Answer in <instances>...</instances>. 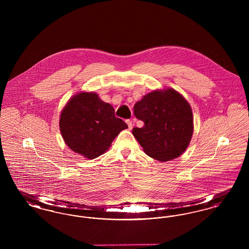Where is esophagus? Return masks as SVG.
<instances>
[{"instance_id": "1", "label": "esophagus", "mask_w": 249, "mask_h": 249, "mask_svg": "<svg viewBox=\"0 0 249 249\" xmlns=\"http://www.w3.org/2000/svg\"><path fill=\"white\" fill-rule=\"evenodd\" d=\"M126 123L128 124V128H129V130H131V129H132V121L130 120V119H127V120H126Z\"/></svg>"}]
</instances>
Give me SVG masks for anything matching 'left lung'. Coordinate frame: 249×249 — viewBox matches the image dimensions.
<instances>
[{
    "mask_svg": "<svg viewBox=\"0 0 249 249\" xmlns=\"http://www.w3.org/2000/svg\"><path fill=\"white\" fill-rule=\"evenodd\" d=\"M133 112L144 123L142 128H133L132 134L145 154L168 161L186 150L193 133V117L189 103L178 91L155 90L137 102Z\"/></svg>",
    "mask_w": 249,
    "mask_h": 249,
    "instance_id": "8db88e82",
    "label": "left lung"
}]
</instances>
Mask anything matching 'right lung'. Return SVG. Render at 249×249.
Returning a JSON list of instances; mask_svg holds the SVG:
<instances>
[{
  "mask_svg": "<svg viewBox=\"0 0 249 249\" xmlns=\"http://www.w3.org/2000/svg\"><path fill=\"white\" fill-rule=\"evenodd\" d=\"M128 125L115 116V109L94 92H81L68 102L61 112L59 129L72 151L88 159L104 154L111 142Z\"/></svg>",
  "mask_w": 249,
  "mask_h": 249,
  "instance_id": "right-lung-1",
  "label": "right lung"
}]
</instances>
